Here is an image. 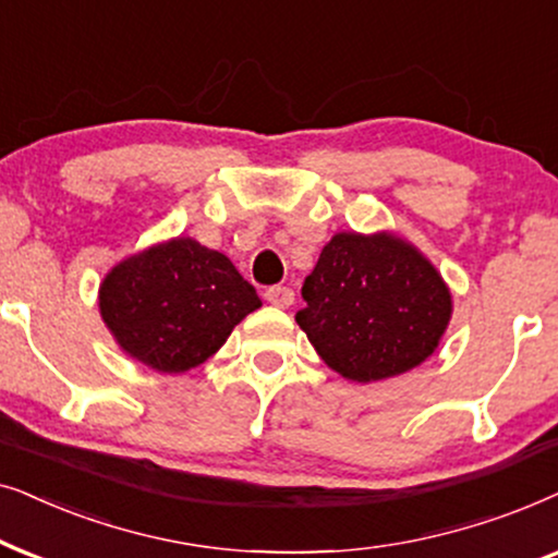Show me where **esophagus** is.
<instances>
[{
    "label": "esophagus",
    "mask_w": 558,
    "mask_h": 558,
    "mask_svg": "<svg viewBox=\"0 0 558 558\" xmlns=\"http://www.w3.org/2000/svg\"><path fill=\"white\" fill-rule=\"evenodd\" d=\"M265 301L270 303V306L288 308V306H293L295 293L288 286H272V288H267V291H265Z\"/></svg>",
    "instance_id": "34e87169"
}]
</instances>
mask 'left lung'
Listing matches in <instances>:
<instances>
[{"label":"left lung","instance_id":"obj_1","mask_svg":"<svg viewBox=\"0 0 558 558\" xmlns=\"http://www.w3.org/2000/svg\"><path fill=\"white\" fill-rule=\"evenodd\" d=\"M295 322L318 356L352 383H377L418 367L451 318L444 278L396 234L339 232L301 288Z\"/></svg>","mask_w":558,"mask_h":558}]
</instances>
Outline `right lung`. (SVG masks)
Returning <instances> with one entry per match:
<instances>
[{
    "label": "right lung",
    "mask_w": 558,
    "mask_h": 558,
    "mask_svg": "<svg viewBox=\"0 0 558 558\" xmlns=\"http://www.w3.org/2000/svg\"><path fill=\"white\" fill-rule=\"evenodd\" d=\"M263 306L232 259L191 236L153 244L111 267L99 311L117 344L158 373L198 367Z\"/></svg>",
    "instance_id": "1"
}]
</instances>
